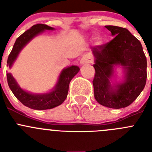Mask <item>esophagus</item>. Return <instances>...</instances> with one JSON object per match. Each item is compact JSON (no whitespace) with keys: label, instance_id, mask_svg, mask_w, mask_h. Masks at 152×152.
I'll return each mask as SVG.
<instances>
[{"label":"esophagus","instance_id":"1","mask_svg":"<svg viewBox=\"0 0 152 152\" xmlns=\"http://www.w3.org/2000/svg\"><path fill=\"white\" fill-rule=\"evenodd\" d=\"M92 61H93L92 58H91L90 56L86 55V56H84L82 58H81V59H80V64H89V63H92Z\"/></svg>","mask_w":152,"mask_h":152}]
</instances>
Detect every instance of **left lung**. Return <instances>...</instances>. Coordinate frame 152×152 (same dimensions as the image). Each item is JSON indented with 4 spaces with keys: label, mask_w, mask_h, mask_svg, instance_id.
Masks as SVG:
<instances>
[{
    "label": "left lung",
    "mask_w": 152,
    "mask_h": 152,
    "mask_svg": "<svg viewBox=\"0 0 152 152\" xmlns=\"http://www.w3.org/2000/svg\"><path fill=\"white\" fill-rule=\"evenodd\" d=\"M114 38L92 48L95 57L93 85L98 103L113 109L128 107L144 89L147 79V59L139 40L126 28L105 26ZM124 69V81L111 86L115 65Z\"/></svg>",
    "instance_id": "obj_1"
}]
</instances>
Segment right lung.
<instances>
[{
	"label": "right lung",
	"instance_id": "1",
	"mask_svg": "<svg viewBox=\"0 0 152 152\" xmlns=\"http://www.w3.org/2000/svg\"><path fill=\"white\" fill-rule=\"evenodd\" d=\"M53 30L54 28L47 26L45 24H36L29 29L24 32L16 40L13 45L12 51L8 56L7 66L11 68L12 64L17 59L19 53L25 45L33 39L35 36L42 33L44 30ZM80 68L77 66L72 65L68 68H64L61 71L59 75L58 82L55 87L54 90L51 92L42 94H34L25 91L18 85L17 82L12 76L10 73H7V78L9 88L24 106L33 109V110H47L52 109L54 107L61 105L66 99L68 92L70 81L77 75Z\"/></svg>",
	"mask_w": 152,
	"mask_h": 152
}]
</instances>
